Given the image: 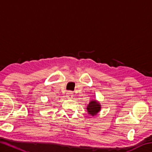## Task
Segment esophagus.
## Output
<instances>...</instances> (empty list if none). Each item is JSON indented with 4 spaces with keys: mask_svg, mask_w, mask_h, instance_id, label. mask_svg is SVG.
Instances as JSON below:
<instances>
[{
    "mask_svg": "<svg viewBox=\"0 0 152 152\" xmlns=\"http://www.w3.org/2000/svg\"><path fill=\"white\" fill-rule=\"evenodd\" d=\"M66 96H67V98H68V99H72L73 96H74L73 92L72 91H68L66 93Z\"/></svg>",
    "mask_w": 152,
    "mask_h": 152,
    "instance_id": "1",
    "label": "esophagus"
}]
</instances>
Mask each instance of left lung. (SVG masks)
I'll return each mask as SVG.
<instances>
[{
    "instance_id": "obj_1",
    "label": "left lung",
    "mask_w": 152,
    "mask_h": 152,
    "mask_svg": "<svg viewBox=\"0 0 152 152\" xmlns=\"http://www.w3.org/2000/svg\"><path fill=\"white\" fill-rule=\"evenodd\" d=\"M101 106L100 103L96 100H94V101H91L89 102V104L87 106V111H88V114L92 115V116H94L96 115L98 113H99L100 110H101Z\"/></svg>"
}]
</instances>
